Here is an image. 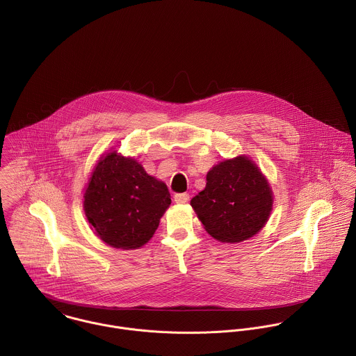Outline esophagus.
<instances>
[{
    "mask_svg": "<svg viewBox=\"0 0 356 356\" xmlns=\"http://www.w3.org/2000/svg\"><path fill=\"white\" fill-rule=\"evenodd\" d=\"M188 200H190V195L188 194H176L175 195V202L176 204H187L188 202Z\"/></svg>",
    "mask_w": 356,
    "mask_h": 356,
    "instance_id": "34e87169",
    "label": "esophagus"
}]
</instances>
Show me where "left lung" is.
<instances>
[{
	"label": "left lung",
	"instance_id": "1",
	"mask_svg": "<svg viewBox=\"0 0 356 356\" xmlns=\"http://www.w3.org/2000/svg\"><path fill=\"white\" fill-rule=\"evenodd\" d=\"M273 204L267 177L246 155L214 165L207 175V187L191 200L207 232L224 243L256 235L267 224Z\"/></svg>",
	"mask_w": 356,
	"mask_h": 356
}]
</instances>
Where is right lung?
I'll return each mask as SVG.
<instances>
[{
	"mask_svg": "<svg viewBox=\"0 0 356 356\" xmlns=\"http://www.w3.org/2000/svg\"><path fill=\"white\" fill-rule=\"evenodd\" d=\"M170 202L166 184L118 149L97 159L83 193L90 228L104 243L124 250L139 249L152 238Z\"/></svg>",
	"mask_w": 356,
	"mask_h": 356,
	"instance_id": "right-lung-1",
	"label": "right lung"
}]
</instances>
